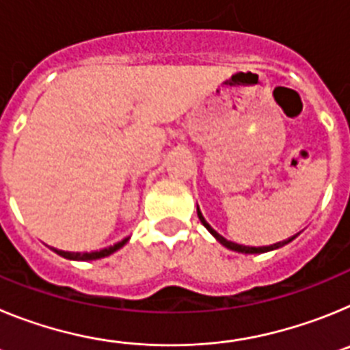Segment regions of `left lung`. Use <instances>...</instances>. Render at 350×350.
<instances>
[{
    "instance_id": "1",
    "label": "left lung",
    "mask_w": 350,
    "mask_h": 350,
    "mask_svg": "<svg viewBox=\"0 0 350 350\" xmlns=\"http://www.w3.org/2000/svg\"><path fill=\"white\" fill-rule=\"evenodd\" d=\"M196 210H198V217H200V221H202V224L205 226L206 230H208L210 233L213 234V237H215V240H217L219 243H222V245H224V247H228V249L234 250V252H242V254H261V252H268V250H273V249H279V247L287 245V243L293 242V240H295V238H296V234H295V237L287 238V240H282V242H277V243H273V245H267V247H247V245H240V243L230 242V240H226L224 237H221V234H219L217 231L213 230L212 226H210L208 222L205 221V217H203L202 212H200V206H198Z\"/></svg>"
}]
</instances>
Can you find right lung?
Instances as JSON below:
<instances>
[{"label": "right lung", "mask_w": 350, "mask_h": 350, "mask_svg": "<svg viewBox=\"0 0 350 350\" xmlns=\"http://www.w3.org/2000/svg\"><path fill=\"white\" fill-rule=\"evenodd\" d=\"M129 238H124L122 242H117L116 245H110L107 247V249H101V250H94V252H66V250H59V249H54V247H51L52 250H54L55 254L63 256V258L66 259H73V261H92V259H101V258H107V256L113 254L116 250H119L120 247H124V243H128Z\"/></svg>", "instance_id": "right-lung-1"}]
</instances>
